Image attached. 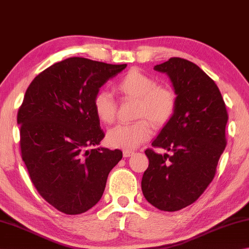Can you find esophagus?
Here are the masks:
<instances>
[{"mask_svg":"<svg viewBox=\"0 0 249 249\" xmlns=\"http://www.w3.org/2000/svg\"><path fill=\"white\" fill-rule=\"evenodd\" d=\"M122 155H124V158H130V156L133 155V152L129 151V150H124V152H122Z\"/></svg>","mask_w":249,"mask_h":249,"instance_id":"obj_1","label":"esophagus"}]
</instances>
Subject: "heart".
Here are the masks:
<instances>
[{"label":"heart","mask_w":249,"mask_h":249,"mask_svg":"<svg viewBox=\"0 0 249 249\" xmlns=\"http://www.w3.org/2000/svg\"><path fill=\"white\" fill-rule=\"evenodd\" d=\"M115 89L124 98L137 100L134 117L143 118L131 124H118L107 133V143L112 147L133 150L146 141L151 134V124L162 127L172 119L176 109V95L167 86L158 85L155 78L132 69L116 83ZM93 108L103 124H111L116 118L115 100L107 91L94 96Z\"/></svg>","instance_id":"1"}]
</instances>
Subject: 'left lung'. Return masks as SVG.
<instances>
[{
  "label": "left lung",
  "instance_id": "1",
  "mask_svg": "<svg viewBox=\"0 0 249 249\" xmlns=\"http://www.w3.org/2000/svg\"><path fill=\"white\" fill-rule=\"evenodd\" d=\"M154 70L171 80L176 109L152 145L173 154L145 151L149 167L141 187L152 206L174 212L194 203L214 178L229 116L219 87L197 64L171 58Z\"/></svg>",
  "mask_w": 249,
  "mask_h": 249
}]
</instances>
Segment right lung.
Segmentation results:
<instances>
[{"label": "right lung", "instance_id": "obj_1", "mask_svg": "<svg viewBox=\"0 0 249 249\" xmlns=\"http://www.w3.org/2000/svg\"><path fill=\"white\" fill-rule=\"evenodd\" d=\"M127 64L65 59L39 73L17 112L21 159L41 197L65 214H81L97 203L120 150L99 145L105 137L94 96Z\"/></svg>", "mask_w": 249, "mask_h": 249}]
</instances>
